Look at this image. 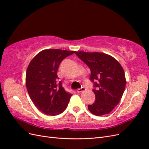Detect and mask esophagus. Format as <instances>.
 I'll use <instances>...</instances> for the list:
<instances>
[{"instance_id": "34e87169", "label": "esophagus", "mask_w": 149, "mask_h": 149, "mask_svg": "<svg viewBox=\"0 0 149 149\" xmlns=\"http://www.w3.org/2000/svg\"><path fill=\"white\" fill-rule=\"evenodd\" d=\"M85 88L84 87H82L81 88H80V89H78V90H77V93H82V92H83L84 91H85Z\"/></svg>"}]
</instances>
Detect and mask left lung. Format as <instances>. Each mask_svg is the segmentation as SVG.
I'll return each instance as SVG.
<instances>
[{
    "label": "left lung",
    "mask_w": 149,
    "mask_h": 149,
    "mask_svg": "<svg viewBox=\"0 0 149 149\" xmlns=\"http://www.w3.org/2000/svg\"><path fill=\"white\" fill-rule=\"evenodd\" d=\"M91 70L90 80L96 100L88 105L92 114L100 116L110 113L118 104L123 95L126 80L123 67L114 58L99 52H76Z\"/></svg>",
    "instance_id": "1"
}]
</instances>
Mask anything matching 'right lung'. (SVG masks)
Instances as JSON below:
<instances>
[{"label": "right lung", "instance_id": "obj_1", "mask_svg": "<svg viewBox=\"0 0 149 149\" xmlns=\"http://www.w3.org/2000/svg\"><path fill=\"white\" fill-rule=\"evenodd\" d=\"M74 53L60 49H44L29 63L25 77L26 89L35 106L43 113L58 115L68 106L72 95L62 87L57 71L62 60Z\"/></svg>", "mask_w": 149, "mask_h": 149}]
</instances>
